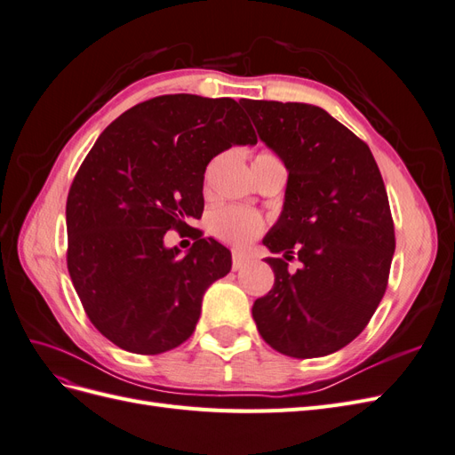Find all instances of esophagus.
<instances>
[{
	"label": "esophagus",
	"instance_id": "1",
	"mask_svg": "<svg viewBox=\"0 0 455 455\" xmlns=\"http://www.w3.org/2000/svg\"><path fill=\"white\" fill-rule=\"evenodd\" d=\"M246 264H249V256H244V254H241V252L233 254V258H231V267H233V271L243 269Z\"/></svg>",
	"mask_w": 455,
	"mask_h": 455
}]
</instances>
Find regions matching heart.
Masks as SVG:
<instances>
[{
    "instance_id": "heart-1",
    "label": "heart",
    "mask_w": 455,
    "mask_h": 455,
    "mask_svg": "<svg viewBox=\"0 0 455 455\" xmlns=\"http://www.w3.org/2000/svg\"><path fill=\"white\" fill-rule=\"evenodd\" d=\"M256 161H279L273 154H259ZM267 228V220L246 206H216L209 214V231L231 246H246L258 239Z\"/></svg>"
}]
</instances>
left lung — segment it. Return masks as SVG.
<instances>
[{
  "mask_svg": "<svg viewBox=\"0 0 455 455\" xmlns=\"http://www.w3.org/2000/svg\"><path fill=\"white\" fill-rule=\"evenodd\" d=\"M259 139L288 169L284 206L264 244L275 284L252 316L266 343L294 359L324 356L359 336L389 281L395 226L366 142L319 106L243 100ZM298 257L302 269L287 271Z\"/></svg>",
  "mask_w": 455,
  "mask_h": 455,
  "instance_id": "obj_1",
  "label": "left lung"
}]
</instances>
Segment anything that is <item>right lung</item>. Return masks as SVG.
<instances>
[{
  "label": "right lung",
  "mask_w": 455,
  "mask_h": 455,
  "mask_svg": "<svg viewBox=\"0 0 455 455\" xmlns=\"http://www.w3.org/2000/svg\"><path fill=\"white\" fill-rule=\"evenodd\" d=\"M256 142L239 102L186 92L132 106L94 142L66 201V261L89 321L117 347L159 355L194 334L231 254L199 233L180 256L163 237L201 218L211 159Z\"/></svg>",
  "instance_id": "1"
}]
</instances>
